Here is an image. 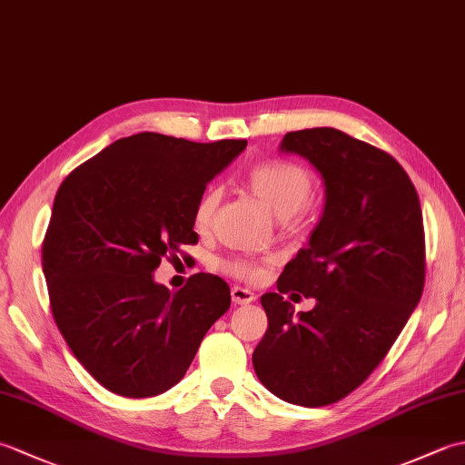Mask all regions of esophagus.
Returning a JSON list of instances; mask_svg holds the SVG:
<instances>
[{
	"mask_svg": "<svg viewBox=\"0 0 465 465\" xmlns=\"http://www.w3.org/2000/svg\"><path fill=\"white\" fill-rule=\"evenodd\" d=\"M232 300H233V303H238V305H248V303L255 302V293L250 292V290H245V288H240V285H233Z\"/></svg>",
	"mask_w": 465,
	"mask_h": 465,
	"instance_id": "34e87169",
	"label": "esophagus"
}]
</instances>
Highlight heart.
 Here are the masks:
<instances>
[{"label": "heart", "mask_w": 465, "mask_h": 465, "mask_svg": "<svg viewBox=\"0 0 465 465\" xmlns=\"http://www.w3.org/2000/svg\"><path fill=\"white\" fill-rule=\"evenodd\" d=\"M250 185L275 215L290 217L295 212H300L303 203L308 202L312 177L298 163L273 160L252 167ZM220 197V187H210L202 193L193 210V222L197 227H205L212 222ZM225 270L233 275H240V278H258L262 273L258 265L252 262H230L225 263Z\"/></svg>", "instance_id": "1"}]
</instances>
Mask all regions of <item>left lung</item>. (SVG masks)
<instances>
[{
    "label": "left lung",
    "mask_w": 465,
    "mask_h": 465,
    "mask_svg": "<svg viewBox=\"0 0 465 465\" xmlns=\"http://www.w3.org/2000/svg\"><path fill=\"white\" fill-rule=\"evenodd\" d=\"M280 152L313 165L323 213L285 265L280 293H263L268 331L252 361L273 396L295 406L340 401L368 380L416 310L426 278L418 192L391 155L333 127L290 132ZM316 300L294 313L281 298Z\"/></svg>",
    "instance_id": "1"
}]
</instances>
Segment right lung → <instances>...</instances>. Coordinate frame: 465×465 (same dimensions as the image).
Here are the masks:
<instances>
[{"instance_id":"1","label":"right lung","mask_w":465,"mask_h":465,"mask_svg":"<svg viewBox=\"0 0 465 465\" xmlns=\"http://www.w3.org/2000/svg\"><path fill=\"white\" fill-rule=\"evenodd\" d=\"M245 145L143 132L107 145L59 185L42 248L49 303L69 350L117 396L170 390L230 310V285L217 275L195 273L172 293L153 272L197 243L195 203Z\"/></svg>"}]
</instances>
